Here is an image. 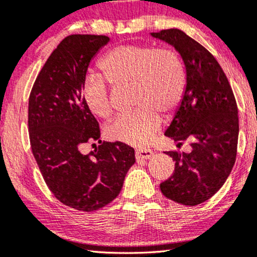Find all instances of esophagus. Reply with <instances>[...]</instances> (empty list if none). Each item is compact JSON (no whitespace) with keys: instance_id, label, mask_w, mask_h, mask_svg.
Segmentation results:
<instances>
[{"instance_id":"1","label":"esophagus","mask_w":257,"mask_h":257,"mask_svg":"<svg viewBox=\"0 0 257 257\" xmlns=\"http://www.w3.org/2000/svg\"><path fill=\"white\" fill-rule=\"evenodd\" d=\"M154 156V152L149 148H140L135 152V157L138 160H148Z\"/></svg>"}]
</instances>
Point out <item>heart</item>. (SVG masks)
Wrapping results in <instances>:
<instances>
[{
    "label": "heart",
    "mask_w": 257,
    "mask_h": 257,
    "mask_svg": "<svg viewBox=\"0 0 257 257\" xmlns=\"http://www.w3.org/2000/svg\"><path fill=\"white\" fill-rule=\"evenodd\" d=\"M104 79L96 74L85 77L82 98L91 114L108 118L112 111L109 83H133L134 103L131 112L118 115L107 128L109 139L140 147L152 141L162 123L160 112L170 114L186 93L187 76L175 51L150 46L124 44L112 48L98 62Z\"/></svg>",
    "instance_id": "b5f03b06"
}]
</instances>
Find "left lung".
Masks as SVG:
<instances>
[{
    "label": "left lung",
    "mask_w": 257,
    "mask_h": 257,
    "mask_svg": "<svg viewBox=\"0 0 257 257\" xmlns=\"http://www.w3.org/2000/svg\"><path fill=\"white\" fill-rule=\"evenodd\" d=\"M152 36L172 44L186 66V93L164 135L179 148L187 140L191 146L190 153L166 152L175 170L160 188L174 202L196 206L220 190L234 167L237 104L221 66L203 46L175 28Z\"/></svg>",
    "instance_id": "8db88e82"
}]
</instances>
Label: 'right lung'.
<instances>
[{"label": "right lung", "instance_id": "1", "mask_svg": "<svg viewBox=\"0 0 257 257\" xmlns=\"http://www.w3.org/2000/svg\"><path fill=\"white\" fill-rule=\"evenodd\" d=\"M104 35H69L61 41L40 74L29 96L28 131L37 166L54 196L66 206L94 211L115 200L135 152L122 142H102L97 119L85 107L82 84ZM99 146L87 156L84 143Z\"/></svg>", "mask_w": 257, "mask_h": 257}]
</instances>
